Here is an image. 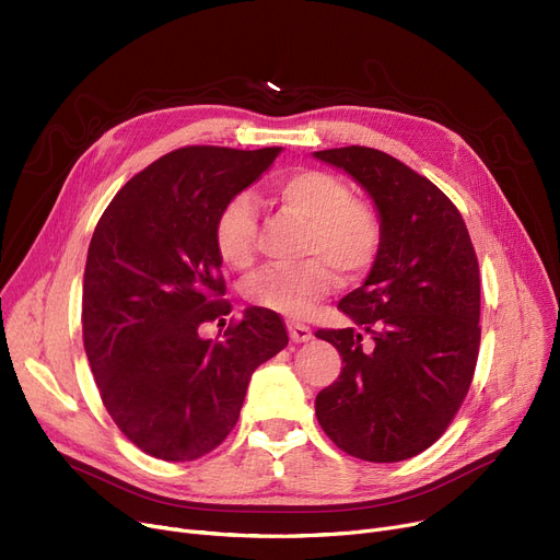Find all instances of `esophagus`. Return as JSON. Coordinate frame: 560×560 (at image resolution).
I'll use <instances>...</instances> for the list:
<instances>
[{
    "mask_svg": "<svg viewBox=\"0 0 560 560\" xmlns=\"http://www.w3.org/2000/svg\"><path fill=\"white\" fill-rule=\"evenodd\" d=\"M288 334L292 342H308L313 338V331L308 325H302V322H290Z\"/></svg>",
    "mask_w": 560,
    "mask_h": 560,
    "instance_id": "34e87169",
    "label": "esophagus"
}]
</instances>
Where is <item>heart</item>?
<instances>
[{
    "label": "heart",
    "instance_id": "b5f03b06",
    "mask_svg": "<svg viewBox=\"0 0 560 560\" xmlns=\"http://www.w3.org/2000/svg\"><path fill=\"white\" fill-rule=\"evenodd\" d=\"M275 197L308 222L302 254L306 260L270 265L247 283V298L268 311L302 317L329 295L334 270L345 279L363 277L386 243V222L374 203L351 195L340 176L300 170L275 184ZM258 211L247 192L233 195L215 220V247L231 268L245 270L256 258Z\"/></svg>",
    "mask_w": 560,
    "mask_h": 560
}]
</instances>
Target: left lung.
Instances as JSON below:
<instances>
[{
    "instance_id": "8db88e82",
    "label": "left lung",
    "mask_w": 560,
    "mask_h": 560,
    "mask_svg": "<svg viewBox=\"0 0 560 560\" xmlns=\"http://www.w3.org/2000/svg\"><path fill=\"white\" fill-rule=\"evenodd\" d=\"M315 159L354 176L386 222L370 277L338 304L354 327L315 331L345 363L317 393L315 416L349 456L397 463L447 431L472 384L481 342L477 252L454 201L390 154L349 144Z\"/></svg>"
}]
</instances>
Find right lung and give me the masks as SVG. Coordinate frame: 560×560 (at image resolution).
Instances as JSON below:
<instances>
[{"label":"right lung","mask_w":560,"mask_h":560,"mask_svg":"<svg viewBox=\"0 0 560 560\" xmlns=\"http://www.w3.org/2000/svg\"><path fill=\"white\" fill-rule=\"evenodd\" d=\"M281 147L174 150L138 172L102 213L83 275V347L108 416L161 460L213 452L238 422L254 370L288 345L279 313H231L215 220ZM218 325V327H220Z\"/></svg>","instance_id":"right-lung-1"}]
</instances>
